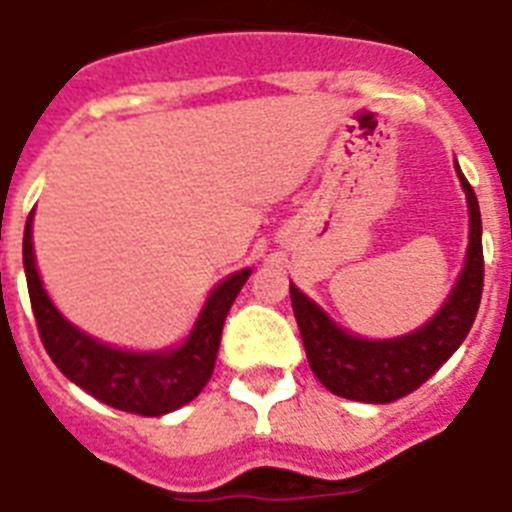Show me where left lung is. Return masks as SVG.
<instances>
[{"instance_id":"obj_1","label":"left lung","mask_w":512,"mask_h":512,"mask_svg":"<svg viewBox=\"0 0 512 512\" xmlns=\"http://www.w3.org/2000/svg\"><path fill=\"white\" fill-rule=\"evenodd\" d=\"M455 173L468 202V249L452 292L423 326L392 339H365L339 326L318 302L289 284L307 363L328 392L368 405L400 400L429 381L471 331L484 289L481 213L479 199L460 173L458 162Z\"/></svg>"}]
</instances>
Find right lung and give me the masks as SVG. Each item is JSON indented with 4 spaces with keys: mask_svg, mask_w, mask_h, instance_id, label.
I'll return each mask as SVG.
<instances>
[{
    "mask_svg": "<svg viewBox=\"0 0 512 512\" xmlns=\"http://www.w3.org/2000/svg\"><path fill=\"white\" fill-rule=\"evenodd\" d=\"M23 268L41 342L54 365L99 402L136 415L173 413L205 389L228 310L252 276V268H242L215 284L184 342L162 350H123L94 339L57 310L36 268L33 210L23 234Z\"/></svg>",
    "mask_w": 512,
    "mask_h": 512,
    "instance_id": "1",
    "label": "right lung"
}]
</instances>
